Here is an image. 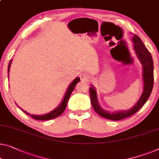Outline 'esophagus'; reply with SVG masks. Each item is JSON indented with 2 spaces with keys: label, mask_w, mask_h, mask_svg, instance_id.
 <instances>
[{
  "label": "esophagus",
  "mask_w": 159,
  "mask_h": 159,
  "mask_svg": "<svg viewBox=\"0 0 159 159\" xmlns=\"http://www.w3.org/2000/svg\"><path fill=\"white\" fill-rule=\"evenodd\" d=\"M80 77L82 81H87L89 79V75L85 72H82L80 74Z\"/></svg>",
  "instance_id": "34e87169"
}]
</instances>
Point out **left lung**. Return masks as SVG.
<instances>
[{
  "label": "left lung",
  "instance_id": "1",
  "mask_svg": "<svg viewBox=\"0 0 159 159\" xmlns=\"http://www.w3.org/2000/svg\"><path fill=\"white\" fill-rule=\"evenodd\" d=\"M133 42V49L135 50L138 58L143 66V92L141 98L134 107L127 110H120L114 112H110L103 110L99 105L95 88L93 85L89 87V95L92 105L94 110L99 116L103 118L111 120H120L128 118L135 114L138 110L141 109L143 105L146 102L150 96L153 86V61L150 52L146 49V46L142 40L137 35L133 36L132 39Z\"/></svg>",
  "mask_w": 159,
  "mask_h": 159
}]
</instances>
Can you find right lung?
Returning a JSON list of instances; mask_svg holds the SVG:
<instances>
[{
    "mask_svg": "<svg viewBox=\"0 0 159 159\" xmlns=\"http://www.w3.org/2000/svg\"><path fill=\"white\" fill-rule=\"evenodd\" d=\"M11 61H12V60H11V61L9 62V64H8V73H9V70H10ZM8 75H9V74H8ZM80 81V77L75 78V79L73 80V81L72 82V83L70 84V86H69L67 90H66L65 95H64L62 102H61V104L59 105L57 108H55L54 110H53L52 112H49V113L42 115V116H36V115L29 114V112H26L25 110H22V109L21 110L25 112V113L28 115V116H31V118H33L35 120H47L56 118H57V117H59V116H61V115L64 112V110L66 109V105H67V102H68L69 99H70V98L71 94H72V91L74 90L76 84H77V82H79Z\"/></svg>",
    "mask_w": 159,
    "mask_h": 159,
    "instance_id": "1",
    "label": "right lung"
}]
</instances>
